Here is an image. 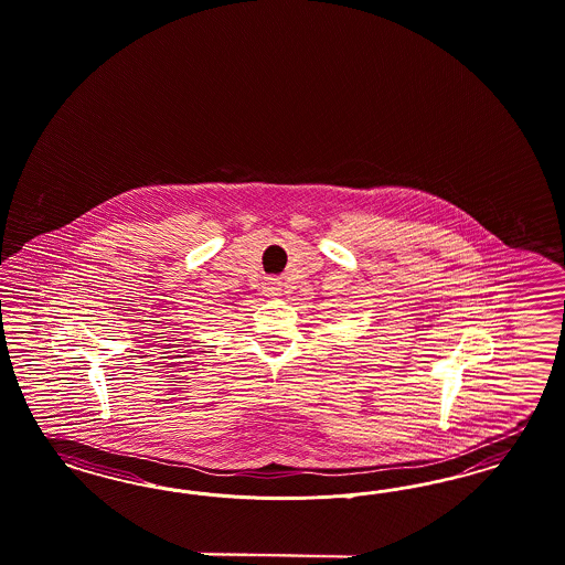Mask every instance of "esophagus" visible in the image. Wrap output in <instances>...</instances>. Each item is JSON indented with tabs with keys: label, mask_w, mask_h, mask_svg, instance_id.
Returning a JSON list of instances; mask_svg holds the SVG:
<instances>
[{
	"label": "esophagus",
	"mask_w": 565,
	"mask_h": 565,
	"mask_svg": "<svg viewBox=\"0 0 565 565\" xmlns=\"http://www.w3.org/2000/svg\"><path fill=\"white\" fill-rule=\"evenodd\" d=\"M268 291L273 292V295H278V291H280V282H278V280H270V282H268Z\"/></svg>",
	"instance_id": "obj_1"
}]
</instances>
